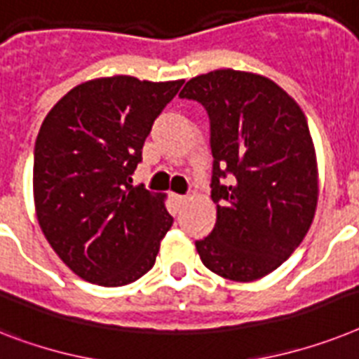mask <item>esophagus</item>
Returning <instances> with one entry per match:
<instances>
[{
  "label": "esophagus",
  "mask_w": 359,
  "mask_h": 359,
  "mask_svg": "<svg viewBox=\"0 0 359 359\" xmlns=\"http://www.w3.org/2000/svg\"><path fill=\"white\" fill-rule=\"evenodd\" d=\"M172 200L176 201V205H185L187 203V196H182V194H172Z\"/></svg>",
  "instance_id": "1"
}]
</instances>
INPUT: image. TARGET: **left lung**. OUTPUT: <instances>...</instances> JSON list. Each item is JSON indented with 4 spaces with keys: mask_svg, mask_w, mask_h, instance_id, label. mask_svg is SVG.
Segmentation results:
<instances>
[{
    "mask_svg": "<svg viewBox=\"0 0 359 359\" xmlns=\"http://www.w3.org/2000/svg\"><path fill=\"white\" fill-rule=\"evenodd\" d=\"M211 121L216 224L196 240L212 273L251 283L271 273L306 236L318 207V161L303 109L273 80L216 69L180 93Z\"/></svg>",
    "mask_w": 359,
    "mask_h": 359,
    "instance_id": "left-lung-1",
    "label": "left lung"
}]
</instances>
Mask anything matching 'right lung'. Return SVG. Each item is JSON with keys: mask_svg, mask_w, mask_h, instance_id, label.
I'll list each match as a JSON object with an SVG mask.
<instances>
[{"mask_svg": "<svg viewBox=\"0 0 359 359\" xmlns=\"http://www.w3.org/2000/svg\"><path fill=\"white\" fill-rule=\"evenodd\" d=\"M183 80L115 75L75 86L34 144L32 189L47 242L80 279L124 286L150 271L174 218L165 194L132 185L144 139Z\"/></svg>", "mask_w": 359, "mask_h": 359, "instance_id": "obj_1", "label": "right lung"}]
</instances>
